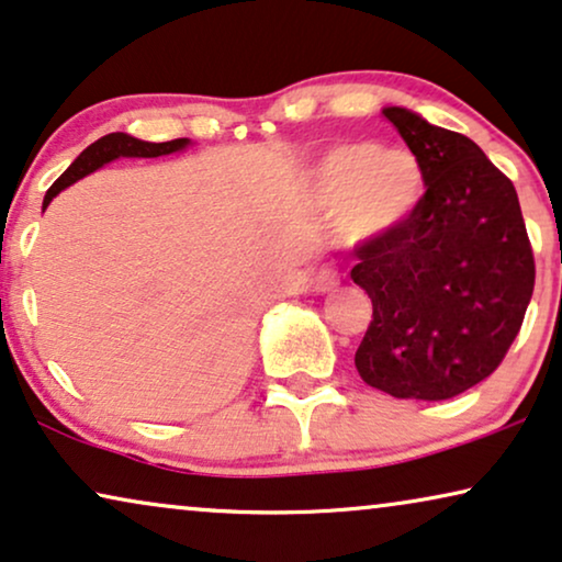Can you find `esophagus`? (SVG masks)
<instances>
[{
	"label": "esophagus",
	"instance_id": "obj_1",
	"mask_svg": "<svg viewBox=\"0 0 562 562\" xmlns=\"http://www.w3.org/2000/svg\"><path fill=\"white\" fill-rule=\"evenodd\" d=\"M336 285H339V274H336V269L331 267H321L311 280L313 293H321V295L331 293V290H336Z\"/></svg>",
	"mask_w": 562,
	"mask_h": 562
}]
</instances>
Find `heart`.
I'll return each instance as SVG.
<instances>
[{"label": "heart", "instance_id": "b5f03b06", "mask_svg": "<svg viewBox=\"0 0 562 562\" xmlns=\"http://www.w3.org/2000/svg\"><path fill=\"white\" fill-rule=\"evenodd\" d=\"M313 200L334 213V234L344 246H362L406 226L422 205L426 175L408 148L339 144L311 169Z\"/></svg>", "mask_w": 562, "mask_h": 562}]
</instances>
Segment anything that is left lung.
<instances>
[{"label": "left lung", "mask_w": 562, "mask_h": 562, "mask_svg": "<svg viewBox=\"0 0 562 562\" xmlns=\"http://www.w3.org/2000/svg\"><path fill=\"white\" fill-rule=\"evenodd\" d=\"M426 175L406 226L357 246L372 301L355 364L393 398L445 401L491 375L519 334L535 257L512 179L481 146L406 108H383Z\"/></svg>", "instance_id": "left-lung-1"}]
</instances>
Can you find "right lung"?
Returning <instances> with one entry per match:
<instances>
[{
	"mask_svg": "<svg viewBox=\"0 0 562 562\" xmlns=\"http://www.w3.org/2000/svg\"><path fill=\"white\" fill-rule=\"evenodd\" d=\"M187 146H190V138H175V140H164V144H151V140L133 138L128 133H108V136L94 140L92 146H87L85 151L71 161V167L66 169L54 184H50L46 198H43V211H46L50 200H54L58 192L66 190V187H71L74 182H79V179H85L87 175H92V171L102 169L104 164L115 159H156V156L182 151Z\"/></svg>",
	"mask_w": 562,
	"mask_h": 562,
	"instance_id": "obj_1",
	"label": "right lung"
}]
</instances>
